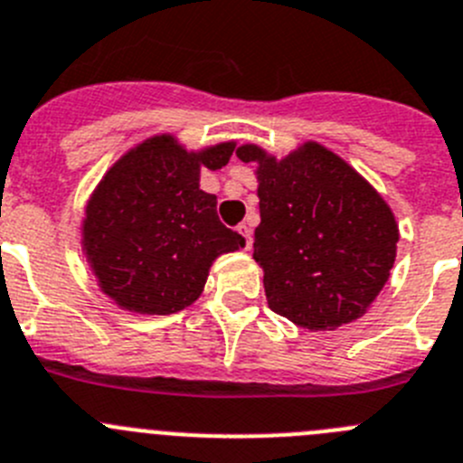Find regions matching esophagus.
<instances>
[{
    "mask_svg": "<svg viewBox=\"0 0 463 463\" xmlns=\"http://www.w3.org/2000/svg\"><path fill=\"white\" fill-rule=\"evenodd\" d=\"M237 232H240V235L244 237V249H246V251H251V246H253L251 226H249V223H240V226H237Z\"/></svg>",
    "mask_w": 463,
    "mask_h": 463,
    "instance_id": "esophagus-1",
    "label": "esophagus"
}]
</instances>
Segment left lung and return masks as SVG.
I'll return each instance as SVG.
<instances>
[{
	"instance_id": "left-lung-1",
	"label": "left lung",
	"mask_w": 463,
	"mask_h": 463,
	"mask_svg": "<svg viewBox=\"0 0 463 463\" xmlns=\"http://www.w3.org/2000/svg\"><path fill=\"white\" fill-rule=\"evenodd\" d=\"M237 157L256 166L253 260L265 271L269 308L310 331L363 317L391 276L400 240L382 194L317 141L280 159L244 144Z\"/></svg>"
}]
</instances>
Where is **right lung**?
<instances>
[{"label": "right lung", "mask_w": 463, "mask_h": 463, "mask_svg": "<svg viewBox=\"0 0 463 463\" xmlns=\"http://www.w3.org/2000/svg\"><path fill=\"white\" fill-rule=\"evenodd\" d=\"M235 141L187 150L155 134L116 159L90 194L81 251L98 288L118 308L171 315L201 297L212 262L240 251L244 237L217 217L201 168L226 166Z\"/></svg>", "instance_id": "1"}]
</instances>
